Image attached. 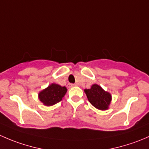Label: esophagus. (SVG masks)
<instances>
[{
    "label": "esophagus",
    "mask_w": 149,
    "mask_h": 149,
    "mask_svg": "<svg viewBox=\"0 0 149 149\" xmlns=\"http://www.w3.org/2000/svg\"><path fill=\"white\" fill-rule=\"evenodd\" d=\"M76 86H77L76 84H68V86H69V87Z\"/></svg>",
    "instance_id": "obj_1"
}]
</instances>
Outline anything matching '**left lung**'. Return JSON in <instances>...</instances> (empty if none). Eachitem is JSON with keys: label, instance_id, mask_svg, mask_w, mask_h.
<instances>
[{"label": "left lung", "instance_id": "obj_1", "mask_svg": "<svg viewBox=\"0 0 149 149\" xmlns=\"http://www.w3.org/2000/svg\"><path fill=\"white\" fill-rule=\"evenodd\" d=\"M89 102L97 109L106 110L109 108L112 100V96L107 91H105L100 86L93 84L88 89L84 90Z\"/></svg>", "mask_w": 149, "mask_h": 149}]
</instances>
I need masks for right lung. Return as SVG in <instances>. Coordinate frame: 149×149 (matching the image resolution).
<instances>
[{"mask_svg": "<svg viewBox=\"0 0 149 149\" xmlns=\"http://www.w3.org/2000/svg\"><path fill=\"white\" fill-rule=\"evenodd\" d=\"M67 92L65 86H61L56 84H52L38 94L39 100L45 106H52L62 100Z\"/></svg>", "mask_w": 149, "mask_h": 149, "instance_id": "right-lung-1", "label": "right lung"}]
</instances>
